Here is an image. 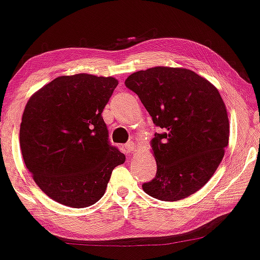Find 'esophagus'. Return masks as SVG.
Here are the masks:
<instances>
[{
	"label": "esophagus",
	"instance_id": "obj_1",
	"mask_svg": "<svg viewBox=\"0 0 260 260\" xmlns=\"http://www.w3.org/2000/svg\"><path fill=\"white\" fill-rule=\"evenodd\" d=\"M126 149H127L128 152H133L134 150L137 149V145H136V144H134L133 142H129V143H127Z\"/></svg>",
	"mask_w": 260,
	"mask_h": 260
}]
</instances>
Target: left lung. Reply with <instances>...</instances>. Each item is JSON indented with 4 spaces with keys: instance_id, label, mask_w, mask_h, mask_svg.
Listing matches in <instances>:
<instances>
[{
    "instance_id": "1",
    "label": "left lung",
    "mask_w": 260,
    "mask_h": 260,
    "mask_svg": "<svg viewBox=\"0 0 260 260\" xmlns=\"http://www.w3.org/2000/svg\"><path fill=\"white\" fill-rule=\"evenodd\" d=\"M161 133L151 140L157 172L143 190L179 201L211 179L229 144V118L218 89L189 69L155 67L124 81Z\"/></svg>"
}]
</instances>
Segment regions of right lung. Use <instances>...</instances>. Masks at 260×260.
Returning <instances> with one entry per match:
<instances>
[{"label": "right lung", "instance_id": "obj_1", "mask_svg": "<svg viewBox=\"0 0 260 260\" xmlns=\"http://www.w3.org/2000/svg\"><path fill=\"white\" fill-rule=\"evenodd\" d=\"M118 81L76 74L34 93L20 123V149L37 186L52 200L84 208L105 193L126 156L109 145L102 112Z\"/></svg>", "mask_w": 260, "mask_h": 260}]
</instances>
